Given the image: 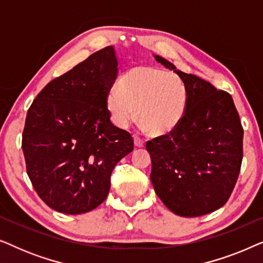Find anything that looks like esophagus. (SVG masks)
I'll return each mask as SVG.
<instances>
[{
	"mask_svg": "<svg viewBox=\"0 0 263 263\" xmlns=\"http://www.w3.org/2000/svg\"><path fill=\"white\" fill-rule=\"evenodd\" d=\"M134 143L135 147H143L145 146V140L139 138V136H134Z\"/></svg>",
	"mask_w": 263,
	"mask_h": 263,
	"instance_id": "obj_1",
	"label": "esophagus"
}]
</instances>
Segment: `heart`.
Wrapping results in <instances>:
<instances>
[{
  "label": "heart",
  "instance_id": "1",
  "mask_svg": "<svg viewBox=\"0 0 263 263\" xmlns=\"http://www.w3.org/2000/svg\"><path fill=\"white\" fill-rule=\"evenodd\" d=\"M107 97L111 120L127 128L138 120L147 134L160 136L174 132L184 118L188 91L184 84L167 71L139 66L129 69Z\"/></svg>",
  "mask_w": 263,
  "mask_h": 263
}]
</instances>
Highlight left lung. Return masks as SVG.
<instances>
[{"label": "left lung", "mask_w": 263, "mask_h": 263, "mask_svg": "<svg viewBox=\"0 0 263 263\" xmlns=\"http://www.w3.org/2000/svg\"><path fill=\"white\" fill-rule=\"evenodd\" d=\"M174 70L188 91L184 118L174 132L147 141L154 192L181 217H200L228 202L243 159V127L230 93L196 75Z\"/></svg>", "instance_id": "8db88e82"}]
</instances>
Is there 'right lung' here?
I'll list each match as a JSON object with an SVG mask.
<instances>
[{
  "mask_svg": "<svg viewBox=\"0 0 263 263\" xmlns=\"http://www.w3.org/2000/svg\"><path fill=\"white\" fill-rule=\"evenodd\" d=\"M116 77L114 48L106 46L50 81L27 111L26 171L52 210L81 214L98 207L114 167L134 149L130 133L110 121L107 97Z\"/></svg>",
  "mask_w": 263,
  "mask_h": 263,
  "instance_id": "obj_1",
  "label": "right lung"
}]
</instances>
